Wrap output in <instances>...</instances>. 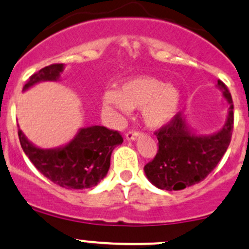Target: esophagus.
Segmentation results:
<instances>
[{"instance_id":"1","label":"esophagus","mask_w":249,"mask_h":249,"mask_svg":"<svg viewBox=\"0 0 249 249\" xmlns=\"http://www.w3.org/2000/svg\"><path fill=\"white\" fill-rule=\"evenodd\" d=\"M140 136H141L140 132H137V131H130V132L126 133V136H125V138H126L127 141H136L138 137H140Z\"/></svg>"}]
</instances>
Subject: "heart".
I'll return each instance as SVG.
<instances>
[{
	"label": "heart",
	"mask_w": 249,
	"mask_h": 249,
	"mask_svg": "<svg viewBox=\"0 0 249 249\" xmlns=\"http://www.w3.org/2000/svg\"><path fill=\"white\" fill-rule=\"evenodd\" d=\"M180 100V91L174 86L166 85L155 77L140 76L123 82L117 91H105L103 105L119 114H126L130 109L141 108L142 119L146 126L159 129L175 117Z\"/></svg>",
	"instance_id": "1"
}]
</instances>
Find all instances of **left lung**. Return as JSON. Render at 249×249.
I'll return each instance as SVG.
<instances>
[{
    "instance_id": "1",
    "label": "left lung",
    "mask_w": 249,
    "mask_h": 249,
    "mask_svg": "<svg viewBox=\"0 0 249 249\" xmlns=\"http://www.w3.org/2000/svg\"><path fill=\"white\" fill-rule=\"evenodd\" d=\"M216 87L228 103V114L221 130L199 135L178 113L168 125L155 133L159 150L153 161L144 166L149 181L160 190L179 191L203 181L228 149L234 124V105L228 88L218 80Z\"/></svg>"
}]
</instances>
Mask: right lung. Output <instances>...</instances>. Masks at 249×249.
I'll list each match as a JSON object with an SVG mask.
<instances>
[{"instance_id":"obj_1","label":"right lung","mask_w":249,"mask_h":249,"mask_svg":"<svg viewBox=\"0 0 249 249\" xmlns=\"http://www.w3.org/2000/svg\"><path fill=\"white\" fill-rule=\"evenodd\" d=\"M64 64H51L33 74L23 91L36 83L58 81ZM20 144L28 159L44 177L68 190H83L96 186L107 175L114 148L123 143L119 132L105 126L82 127L67 144L43 149L27 140L19 129Z\"/></svg>"}]
</instances>
